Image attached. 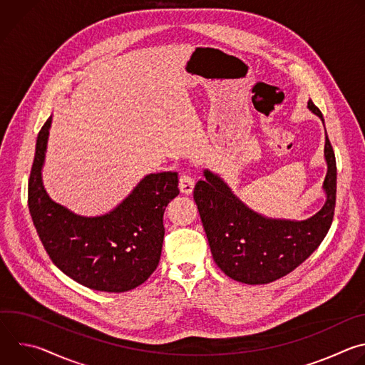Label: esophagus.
<instances>
[{
    "mask_svg": "<svg viewBox=\"0 0 365 365\" xmlns=\"http://www.w3.org/2000/svg\"><path fill=\"white\" fill-rule=\"evenodd\" d=\"M193 187H195V179L190 175H187V173H182L180 179H179V189H180V192L185 193V195H190Z\"/></svg>",
    "mask_w": 365,
    "mask_h": 365,
    "instance_id": "34e87169",
    "label": "esophagus"
}]
</instances>
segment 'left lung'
Instances as JSON below:
<instances>
[{"label": "left lung", "instance_id": "8db88e82", "mask_svg": "<svg viewBox=\"0 0 365 365\" xmlns=\"http://www.w3.org/2000/svg\"><path fill=\"white\" fill-rule=\"evenodd\" d=\"M307 107L322 121L314 102ZM324 182L327 202L306 221L270 220L255 214L214 173L195 185L193 199L218 267L231 279L247 284L272 283L300 266L328 234L336 200V162L327 134Z\"/></svg>", "mask_w": 365, "mask_h": 365}]
</instances>
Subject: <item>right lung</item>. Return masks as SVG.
<instances>
[{
    "label": "right lung",
    "instance_id": "obj_1",
    "mask_svg": "<svg viewBox=\"0 0 365 365\" xmlns=\"http://www.w3.org/2000/svg\"><path fill=\"white\" fill-rule=\"evenodd\" d=\"M51 117L41 127L29 179V210L51 262L85 287L121 293L144 283L159 266L163 214L179 195L176 172L145 176L107 215L86 218L51 200L41 166Z\"/></svg>",
    "mask_w": 365,
    "mask_h": 365
}]
</instances>
